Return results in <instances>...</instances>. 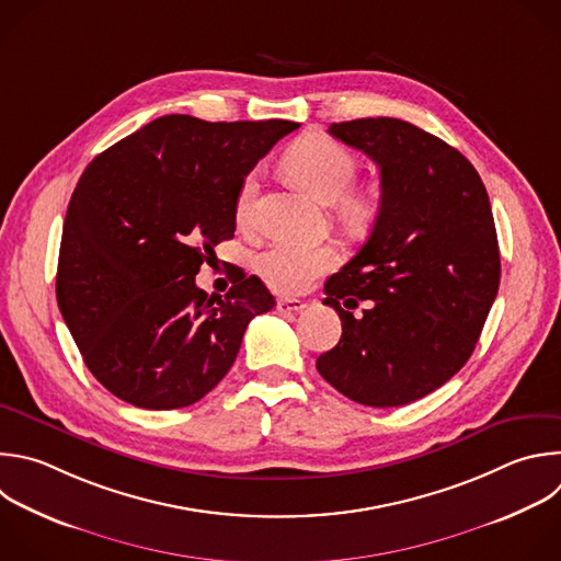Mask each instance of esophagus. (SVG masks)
Returning a JSON list of instances; mask_svg holds the SVG:
<instances>
[{
	"mask_svg": "<svg viewBox=\"0 0 561 561\" xmlns=\"http://www.w3.org/2000/svg\"><path fill=\"white\" fill-rule=\"evenodd\" d=\"M306 308V301L301 299H290V297H284L277 301V312L279 314H290V312H299Z\"/></svg>",
	"mask_w": 561,
	"mask_h": 561,
	"instance_id": "1",
	"label": "esophagus"
}]
</instances>
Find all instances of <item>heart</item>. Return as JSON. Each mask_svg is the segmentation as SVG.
Masks as SVG:
<instances>
[{
	"mask_svg": "<svg viewBox=\"0 0 561 561\" xmlns=\"http://www.w3.org/2000/svg\"><path fill=\"white\" fill-rule=\"evenodd\" d=\"M284 169L310 192L319 203L332 205L339 222L352 231L363 233L379 214V201L371 192L350 190L356 178V158L347 147L325 134L299 136L282 158ZM257 198V173H249L238 192L236 218L242 227L253 220V205ZM339 251L325 242L277 240L255 257V271L277 293H301L319 275L334 268Z\"/></svg>",
	"mask_w": 561,
	"mask_h": 561,
	"instance_id": "obj_1",
	"label": "heart"
}]
</instances>
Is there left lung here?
Returning a JSON list of instances; mask_svg holds the SVG:
<instances>
[{
  "mask_svg": "<svg viewBox=\"0 0 561 561\" xmlns=\"http://www.w3.org/2000/svg\"><path fill=\"white\" fill-rule=\"evenodd\" d=\"M328 131L379 164L381 203L367 242L323 286L341 339L317 369L354 403L401 408L445 386L478 343L500 286L489 196L458 149L408 121Z\"/></svg>",
  "mask_w": 561,
  "mask_h": 561,
  "instance_id": "obj_1",
  "label": "left lung"
}]
</instances>
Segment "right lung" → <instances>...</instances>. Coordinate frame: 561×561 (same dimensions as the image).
<instances>
[{
  "instance_id": "1",
  "label": "right lung",
  "mask_w": 561,
  "mask_h": 561,
  "mask_svg": "<svg viewBox=\"0 0 561 561\" xmlns=\"http://www.w3.org/2000/svg\"><path fill=\"white\" fill-rule=\"evenodd\" d=\"M293 121L160 116L99 153L68 205L57 301L94 379L142 410H178L231 369L244 330L275 306L242 268L225 297L196 286L236 233L242 180Z\"/></svg>"
}]
</instances>
